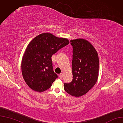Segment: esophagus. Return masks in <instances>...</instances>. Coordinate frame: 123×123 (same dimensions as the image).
Instances as JSON below:
<instances>
[{"instance_id": "obj_1", "label": "esophagus", "mask_w": 123, "mask_h": 123, "mask_svg": "<svg viewBox=\"0 0 123 123\" xmlns=\"http://www.w3.org/2000/svg\"><path fill=\"white\" fill-rule=\"evenodd\" d=\"M63 77V74L62 73H61L60 75H59V77H60L61 79H62Z\"/></svg>"}]
</instances>
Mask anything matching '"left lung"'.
I'll use <instances>...</instances> for the list:
<instances>
[{"label": "left lung", "mask_w": 123, "mask_h": 123, "mask_svg": "<svg viewBox=\"0 0 123 123\" xmlns=\"http://www.w3.org/2000/svg\"><path fill=\"white\" fill-rule=\"evenodd\" d=\"M73 46V80L65 83V91L72 96L81 97L92 88L99 76V60L96 50L88 41L71 40Z\"/></svg>", "instance_id": "obj_1"}]
</instances>
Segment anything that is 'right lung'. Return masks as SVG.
Masks as SVG:
<instances>
[{"label":"right lung","instance_id":"right-lung-1","mask_svg":"<svg viewBox=\"0 0 123 123\" xmlns=\"http://www.w3.org/2000/svg\"><path fill=\"white\" fill-rule=\"evenodd\" d=\"M69 44L68 39L48 32L41 33L31 41L23 55L21 70L24 81L31 90L41 92L51 86L57 78L51 57Z\"/></svg>","mask_w":123,"mask_h":123}]
</instances>
